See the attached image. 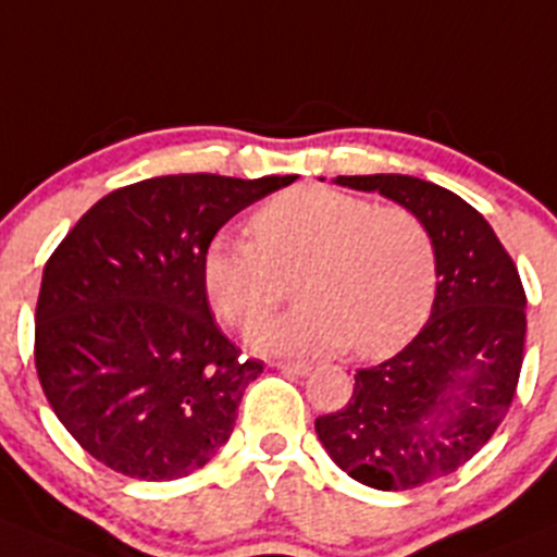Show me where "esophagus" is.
Wrapping results in <instances>:
<instances>
[{
    "label": "esophagus",
    "instance_id": "34e87169",
    "mask_svg": "<svg viewBox=\"0 0 557 557\" xmlns=\"http://www.w3.org/2000/svg\"><path fill=\"white\" fill-rule=\"evenodd\" d=\"M278 369L287 374H295V377H306V374L311 372L309 363H295V361H287V363H278Z\"/></svg>",
    "mask_w": 557,
    "mask_h": 557
}]
</instances>
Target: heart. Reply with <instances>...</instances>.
Instances as JSON below:
<instances>
[{
    "label": "heart",
    "instance_id": "obj_1",
    "mask_svg": "<svg viewBox=\"0 0 557 557\" xmlns=\"http://www.w3.org/2000/svg\"><path fill=\"white\" fill-rule=\"evenodd\" d=\"M251 235H215L205 248L202 282L224 320L248 325L284 298L282 275L300 268L304 304L248 331L262 352L352 347L361 358H385L426 322L434 248L407 208H372L347 190L300 185L253 213Z\"/></svg>",
    "mask_w": 557,
    "mask_h": 557
}]
</instances>
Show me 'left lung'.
I'll list each match as a JSON object with an SVG mask.
<instances>
[{"label":"left lung","instance_id":"8db88e82","mask_svg":"<svg viewBox=\"0 0 557 557\" xmlns=\"http://www.w3.org/2000/svg\"><path fill=\"white\" fill-rule=\"evenodd\" d=\"M333 183L401 205L432 237L437 287L426 325L394 358L358 369L347 405L314 421L327 457L349 479L412 490L462 468L506 418L525 349V289L462 196L410 174Z\"/></svg>","mask_w":557,"mask_h":557}]
</instances>
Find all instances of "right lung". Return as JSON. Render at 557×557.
Returning <instances> with one entry per match:
<instances>
[{
	"mask_svg": "<svg viewBox=\"0 0 557 557\" xmlns=\"http://www.w3.org/2000/svg\"><path fill=\"white\" fill-rule=\"evenodd\" d=\"M166 174L111 190L46 262L35 367L73 441L116 473L172 481L230 441L259 361L210 314L202 257L215 232L295 183Z\"/></svg>",
	"mask_w": 557,
	"mask_h": 557,
	"instance_id": "right-lung-1",
	"label": "right lung"
}]
</instances>
